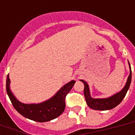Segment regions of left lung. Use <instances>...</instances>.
Listing matches in <instances>:
<instances>
[{
    "mask_svg": "<svg viewBox=\"0 0 135 135\" xmlns=\"http://www.w3.org/2000/svg\"><path fill=\"white\" fill-rule=\"evenodd\" d=\"M128 64H129V67H130V75L128 76L126 85L120 92H117V93H115L112 96L107 97V98H92L90 95L88 84L85 80H80L84 84L85 98L86 100L87 104L90 108L94 109V110H98V111H106V110H110V109L115 108L121 102L122 100L126 97V93L130 88L131 79H132V71H131V67H130L129 61H128Z\"/></svg>",
    "mask_w": 135,
    "mask_h": 135,
    "instance_id": "left-lung-1",
    "label": "left lung"
}]
</instances>
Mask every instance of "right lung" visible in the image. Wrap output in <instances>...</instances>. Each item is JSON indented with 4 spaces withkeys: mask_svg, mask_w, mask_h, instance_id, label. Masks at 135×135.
Listing matches in <instances>:
<instances>
[{
    "mask_svg": "<svg viewBox=\"0 0 135 135\" xmlns=\"http://www.w3.org/2000/svg\"><path fill=\"white\" fill-rule=\"evenodd\" d=\"M76 81L71 80L61 87L50 99L38 104H24L16 98L11 92L9 74L7 76L6 90L14 108L24 117L34 121L43 123L55 119L61 115L65 109L66 94L74 86Z\"/></svg>",
    "mask_w": 135,
    "mask_h": 135,
    "instance_id": "right-lung-1",
    "label": "right lung"
}]
</instances>
